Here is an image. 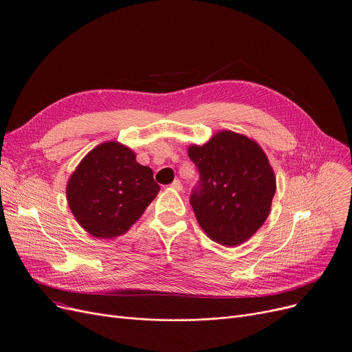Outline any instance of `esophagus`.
<instances>
[{
    "label": "esophagus",
    "instance_id": "1",
    "mask_svg": "<svg viewBox=\"0 0 352 352\" xmlns=\"http://www.w3.org/2000/svg\"><path fill=\"white\" fill-rule=\"evenodd\" d=\"M171 188H174V189H177V190H181V189H182L181 181H179V179H175V181L171 184Z\"/></svg>",
    "mask_w": 352,
    "mask_h": 352
}]
</instances>
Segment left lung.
<instances>
[{
    "label": "left lung",
    "instance_id": "obj_1",
    "mask_svg": "<svg viewBox=\"0 0 352 352\" xmlns=\"http://www.w3.org/2000/svg\"><path fill=\"white\" fill-rule=\"evenodd\" d=\"M188 155L199 171L189 199L199 225L219 245L243 243L265 222L276 190L265 153L248 137L222 131Z\"/></svg>",
    "mask_w": 352,
    "mask_h": 352
}]
</instances>
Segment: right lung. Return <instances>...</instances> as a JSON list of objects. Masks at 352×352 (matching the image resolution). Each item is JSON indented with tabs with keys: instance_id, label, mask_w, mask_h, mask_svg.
Masks as SVG:
<instances>
[{
	"instance_id": "right-lung-1",
	"label": "right lung",
	"mask_w": 352,
	"mask_h": 352,
	"mask_svg": "<svg viewBox=\"0 0 352 352\" xmlns=\"http://www.w3.org/2000/svg\"><path fill=\"white\" fill-rule=\"evenodd\" d=\"M152 168L117 142L92 149L67 184V203L78 223L95 238H116L144 214L159 193Z\"/></svg>"
}]
</instances>
